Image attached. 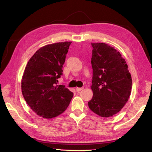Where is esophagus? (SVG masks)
<instances>
[{
    "label": "esophagus",
    "instance_id": "esophagus-1",
    "mask_svg": "<svg viewBox=\"0 0 152 152\" xmlns=\"http://www.w3.org/2000/svg\"><path fill=\"white\" fill-rule=\"evenodd\" d=\"M83 89H84L83 87H77V88H76V91H77V92H79V91H82Z\"/></svg>",
    "mask_w": 152,
    "mask_h": 152
}]
</instances>
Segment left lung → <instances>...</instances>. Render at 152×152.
<instances>
[{
	"mask_svg": "<svg viewBox=\"0 0 152 152\" xmlns=\"http://www.w3.org/2000/svg\"><path fill=\"white\" fill-rule=\"evenodd\" d=\"M93 98L91 110L102 117H112L127 102L132 88L128 66L121 53L104 43H91Z\"/></svg>",
	"mask_w": 152,
	"mask_h": 152,
	"instance_id": "1",
	"label": "left lung"
}]
</instances>
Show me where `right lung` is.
<instances>
[{
	"label": "right lung",
	"instance_id": "1",
	"mask_svg": "<svg viewBox=\"0 0 152 152\" xmlns=\"http://www.w3.org/2000/svg\"><path fill=\"white\" fill-rule=\"evenodd\" d=\"M72 42L48 44L30 59L21 80V91L26 103L41 117L52 118L65 111L73 93L57 85Z\"/></svg>",
	"mask_w": 152,
	"mask_h": 152
}]
</instances>
